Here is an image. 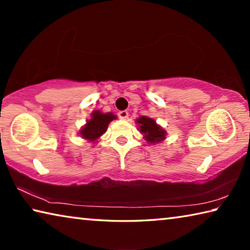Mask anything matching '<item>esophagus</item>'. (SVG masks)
<instances>
[{
	"label": "esophagus",
	"mask_w": 250,
	"mask_h": 250,
	"mask_svg": "<svg viewBox=\"0 0 250 250\" xmlns=\"http://www.w3.org/2000/svg\"><path fill=\"white\" fill-rule=\"evenodd\" d=\"M118 116H119L120 119H122V120H125L126 118L129 117V112L126 111V110H122V111H119V112H118Z\"/></svg>",
	"instance_id": "obj_1"
}]
</instances>
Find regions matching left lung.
<instances>
[{"label":"left lung","mask_w":250,"mask_h":250,"mask_svg":"<svg viewBox=\"0 0 250 250\" xmlns=\"http://www.w3.org/2000/svg\"><path fill=\"white\" fill-rule=\"evenodd\" d=\"M137 122L140 125V132L145 134V138L147 142L156 143L166 139V131L156 125L155 121L151 118L143 116L139 118Z\"/></svg>","instance_id":"left-lung-1"}]
</instances>
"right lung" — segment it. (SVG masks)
<instances>
[{
  "label": "right lung",
  "instance_id": "add662e5",
  "mask_svg": "<svg viewBox=\"0 0 250 250\" xmlns=\"http://www.w3.org/2000/svg\"><path fill=\"white\" fill-rule=\"evenodd\" d=\"M116 116H113L110 112L101 113L100 111H94L92 118L87 121V125L80 131V134L86 140L95 141L96 139H98L101 134L105 132L110 121L116 119Z\"/></svg>",
  "mask_w": 250,
  "mask_h": 250
}]
</instances>
